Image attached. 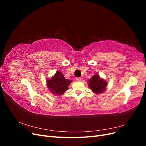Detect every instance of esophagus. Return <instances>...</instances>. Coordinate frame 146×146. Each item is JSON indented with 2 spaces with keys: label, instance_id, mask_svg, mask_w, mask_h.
Instances as JSON below:
<instances>
[{
  "label": "esophagus",
  "instance_id": "esophagus-1",
  "mask_svg": "<svg viewBox=\"0 0 146 146\" xmlns=\"http://www.w3.org/2000/svg\"><path fill=\"white\" fill-rule=\"evenodd\" d=\"M76 80H77V81H78V82H80V81L82 80V78H80V77H77V78H76Z\"/></svg>",
  "mask_w": 146,
  "mask_h": 146
}]
</instances>
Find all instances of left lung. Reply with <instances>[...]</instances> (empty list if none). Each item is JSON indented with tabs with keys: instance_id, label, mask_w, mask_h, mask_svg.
<instances>
[{
	"instance_id": "1",
	"label": "left lung",
	"mask_w": 146,
	"mask_h": 146,
	"mask_svg": "<svg viewBox=\"0 0 146 146\" xmlns=\"http://www.w3.org/2000/svg\"><path fill=\"white\" fill-rule=\"evenodd\" d=\"M90 88L92 91L97 94L102 93L106 89V86L107 83L99 77V75H94L91 79L89 80Z\"/></svg>"
}]
</instances>
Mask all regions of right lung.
<instances>
[{"mask_svg":"<svg viewBox=\"0 0 146 146\" xmlns=\"http://www.w3.org/2000/svg\"><path fill=\"white\" fill-rule=\"evenodd\" d=\"M71 81L66 79L60 71H57L55 76L47 81L50 91L56 95H61L67 90L68 86Z\"/></svg>","mask_w":146,"mask_h":146,"instance_id":"right-lung-1","label":"right lung"}]
</instances>
